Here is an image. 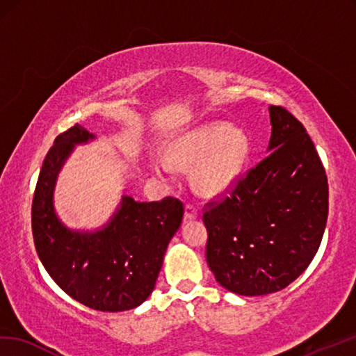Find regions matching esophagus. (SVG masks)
<instances>
[{
  "label": "esophagus",
  "instance_id": "34e87169",
  "mask_svg": "<svg viewBox=\"0 0 356 356\" xmlns=\"http://www.w3.org/2000/svg\"><path fill=\"white\" fill-rule=\"evenodd\" d=\"M198 217V212H197V208L193 204H186L185 206V221H189V220H195Z\"/></svg>",
  "mask_w": 356,
  "mask_h": 356
}]
</instances>
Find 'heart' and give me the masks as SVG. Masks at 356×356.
Returning a JSON list of instances; mask_svg holds the SVG:
<instances>
[{
  "label": "heart",
  "mask_w": 356,
  "mask_h": 356,
  "mask_svg": "<svg viewBox=\"0 0 356 356\" xmlns=\"http://www.w3.org/2000/svg\"><path fill=\"white\" fill-rule=\"evenodd\" d=\"M249 154V139L243 130L226 124H208L180 136L171 145L168 158L156 156L152 168L170 179L177 167L193 168V181L203 194H220L232 186L241 175Z\"/></svg>",
  "instance_id": "1"
}]
</instances>
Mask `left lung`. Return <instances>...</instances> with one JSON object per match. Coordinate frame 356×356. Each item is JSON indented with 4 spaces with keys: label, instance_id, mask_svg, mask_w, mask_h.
Here are the masks:
<instances>
[{
    "label": "left lung",
    "instance_id": "obj_1",
    "mask_svg": "<svg viewBox=\"0 0 356 356\" xmlns=\"http://www.w3.org/2000/svg\"><path fill=\"white\" fill-rule=\"evenodd\" d=\"M267 158L203 213L206 261L217 282L241 296L284 290L316 256L327 220V179L309 135L270 106Z\"/></svg>",
    "mask_w": 356,
    "mask_h": 356
}]
</instances>
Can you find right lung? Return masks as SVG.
Here are the masks:
<instances>
[{
  "mask_svg": "<svg viewBox=\"0 0 356 356\" xmlns=\"http://www.w3.org/2000/svg\"><path fill=\"white\" fill-rule=\"evenodd\" d=\"M95 138L76 124L54 139L33 197V238L40 262L66 294L92 309L120 312L139 307L152 294L184 206L171 197L136 202L122 194L102 227L70 229L54 209L56 181L76 145Z\"/></svg>",
  "mask_w": 356,
  "mask_h": 356,
  "instance_id": "right-lung-1",
  "label": "right lung"
}]
</instances>
